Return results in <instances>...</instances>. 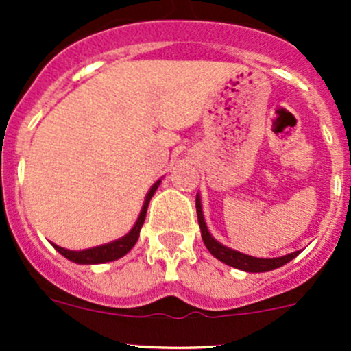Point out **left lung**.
I'll return each instance as SVG.
<instances>
[{
    "mask_svg": "<svg viewBox=\"0 0 351 351\" xmlns=\"http://www.w3.org/2000/svg\"><path fill=\"white\" fill-rule=\"evenodd\" d=\"M195 205H197L198 226H200L202 239H204L205 246H207V250L210 251V254H214L217 260H221L222 263L229 265V267H234L238 268V270H244V271H251V274H260V271H270L278 267H284L285 263H289L290 260H293V258L300 253V251H295V253L285 254V256H280V258H254V256H247V254L239 253V251L231 250V247H226L224 244L215 241V239L210 236V232H208L207 226H205V221H204V214H202V205H200V198H198V195H197Z\"/></svg>",
    "mask_w": 351,
    "mask_h": 351,
    "instance_id": "left-lung-1",
    "label": "left lung"
}]
</instances>
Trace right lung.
I'll return each mask as SVG.
<instances>
[{"label":"right lung","instance_id":"right-lung-1","mask_svg":"<svg viewBox=\"0 0 351 351\" xmlns=\"http://www.w3.org/2000/svg\"><path fill=\"white\" fill-rule=\"evenodd\" d=\"M159 183H161V182L158 180V182H156L154 185L151 186L149 193H147L146 200H144L143 210H141L139 219H137L136 226L130 229V232L127 236H123V238L117 239V241H113V243L104 244V246L90 247V250H83V251H69V250H64V247H61V246H56V244H54V247L59 251V253L62 254V256H66L67 260L74 261V263H81V265L105 263V261H113V260H119V258H122L123 254L129 253V251L132 250L134 244L137 243L141 228H143L144 219H146L147 205H149L151 197H153L156 190H158Z\"/></svg>","mask_w":351,"mask_h":351}]
</instances>
